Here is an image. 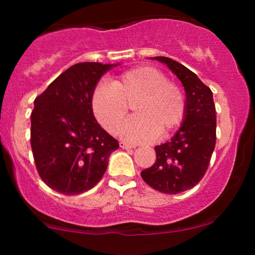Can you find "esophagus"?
<instances>
[{"instance_id":"1","label":"esophagus","mask_w":255,"mask_h":255,"mask_svg":"<svg viewBox=\"0 0 255 255\" xmlns=\"http://www.w3.org/2000/svg\"><path fill=\"white\" fill-rule=\"evenodd\" d=\"M120 147L125 148V150H129V148H134V147H135V146L130 145V144H127V142H125V141H121V142H120Z\"/></svg>"}]
</instances>
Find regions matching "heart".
Returning a JSON list of instances; mask_svg holds the SVG:
<instances>
[{
    "mask_svg": "<svg viewBox=\"0 0 255 255\" xmlns=\"http://www.w3.org/2000/svg\"><path fill=\"white\" fill-rule=\"evenodd\" d=\"M91 105L99 124L111 134L119 130L130 105L135 115L121 127L122 137L130 142L151 141L158 131L170 133L183 121L187 109L180 85L146 66L121 73L110 85H97Z\"/></svg>",
    "mask_w": 255,
    "mask_h": 255,
    "instance_id": "obj_1",
    "label": "heart"
}]
</instances>
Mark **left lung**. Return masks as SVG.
Returning <instances> with one entry per match:
<instances>
[{"instance_id": "1", "label": "left lung", "mask_w": 255, "mask_h": 255, "mask_svg": "<svg viewBox=\"0 0 255 255\" xmlns=\"http://www.w3.org/2000/svg\"><path fill=\"white\" fill-rule=\"evenodd\" d=\"M154 58L180 79L186 90L187 109L177 133L154 147L156 162L141 171V177L158 192L177 194L197 186L209 168L216 145V108L212 91L195 73L169 57Z\"/></svg>"}]
</instances>
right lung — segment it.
<instances>
[{"mask_svg": "<svg viewBox=\"0 0 255 255\" xmlns=\"http://www.w3.org/2000/svg\"><path fill=\"white\" fill-rule=\"evenodd\" d=\"M111 64L83 62L69 67L34 99L31 147L38 174L64 195L93 188L103 177L119 141L95 119L91 96Z\"/></svg>", "mask_w": 255, "mask_h": 255, "instance_id": "obj_1", "label": "right lung"}]
</instances>
